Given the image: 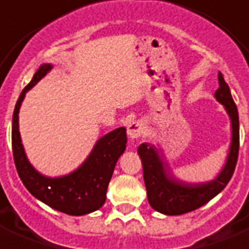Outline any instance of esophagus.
I'll return each mask as SVG.
<instances>
[{"label": "esophagus", "mask_w": 249, "mask_h": 249, "mask_svg": "<svg viewBox=\"0 0 249 249\" xmlns=\"http://www.w3.org/2000/svg\"><path fill=\"white\" fill-rule=\"evenodd\" d=\"M143 132V124L142 122H140V121H135V122H131L127 126V135L131 140L139 139Z\"/></svg>", "instance_id": "esophagus-1"}]
</instances>
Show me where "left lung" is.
<instances>
[{"instance_id": "obj_1", "label": "left lung", "mask_w": 249, "mask_h": 249, "mask_svg": "<svg viewBox=\"0 0 249 249\" xmlns=\"http://www.w3.org/2000/svg\"><path fill=\"white\" fill-rule=\"evenodd\" d=\"M215 99L223 104L231 123V140L227 161L213 180L190 183L178 179L170 170L161 149L143 142L137 149L142 161L143 180L150 206L164 215H182L203 206L225 188L234 173L239 151V117L231 89L219 72V89Z\"/></svg>"}]
</instances>
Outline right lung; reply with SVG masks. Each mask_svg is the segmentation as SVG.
Returning <instances> with one entry per match:
<instances>
[{"mask_svg": "<svg viewBox=\"0 0 249 249\" xmlns=\"http://www.w3.org/2000/svg\"><path fill=\"white\" fill-rule=\"evenodd\" d=\"M52 69L51 63L39 66L32 81L18 96L12 116V153L18 177L33 196L54 210L81 216L96 211L106 202L114 166L126 150V128L120 127L100 137L85 161L71 173L61 177H47L39 173L30 164L22 146L18 112L26 92Z\"/></svg>", "mask_w": 249, "mask_h": 249, "instance_id": "add662e5", "label": "right lung"}]
</instances>
